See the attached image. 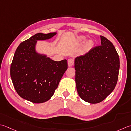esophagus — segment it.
<instances>
[{"mask_svg":"<svg viewBox=\"0 0 131 131\" xmlns=\"http://www.w3.org/2000/svg\"><path fill=\"white\" fill-rule=\"evenodd\" d=\"M68 64L69 66H72L74 64V60L73 58H70L68 60Z\"/></svg>","mask_w":131,"mask_h":131,"instance_id":"1","label":"esophagus"}]
</instances>
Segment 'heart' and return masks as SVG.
<instances>
[{
	"label": "heart",
	"mask_w": 131,
	"mask_h": 131,
	"mask_svg": "<svg viewBox=\"0 0 131 131\" xmlns=\"http://www.w3.org/2000/svg\"><path fill=\"white\" fill-rule=\"evenodd\" d=\"M78 40L80 42H83L85 40V37L84 36H81L79 38ZM92 44H93V42H92L91 41H89L88 42V46H89V47H90V46L92 45Z\"/></svg>",
	"instance_id": "obj_1"
}]
</instances>
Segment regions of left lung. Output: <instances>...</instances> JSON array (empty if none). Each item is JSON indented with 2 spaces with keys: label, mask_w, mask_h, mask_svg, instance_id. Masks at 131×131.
I'll use <instances>...</instances> for the list:
<instances>
[{
  "label": "left lung",
  "mask_w": 131,
  "mask_h": 131,
  "mask_svg": "<svg viewBox=\"0 0 131 131\" xmlns=\"http://www.w3.org/2000/svg\"><path fill=\"white\" fill-rule=\"evenodd\" d=\"M101 45L75 59L76 88L79 96L90 103L103 101L118 79L120 59L114 45L100 36Z\"/></svg>",
  "instance_id": "left-lung-1"
}]
</instances>
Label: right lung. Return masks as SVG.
I'll use <instances>...</instances> for the list:
<instances>
[{
	"label": "right lung",
	"instance_id": "right-lung-1",
	"mask_svg": "<svg viewBox=\"0 0 131 131\" xmlns=\"http://www.w3.org/2000/svg\"><path fill=\"white\" fill-rule=\"evenodd\" d=\"M57 33H38L18 46L11 65L15 89L22 98L41 103L52 98L68 69L66 60L55 61L36 51L38 40L50 39Z\"/></svg>",
	"mask_w": 131,
	"mask_h": 131
}]
</instances>
